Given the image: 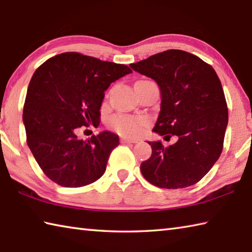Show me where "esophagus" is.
<instances>
[{
    "label": "esophagus",
    "mask_w": 252,
    "mask_h": 252,
    "mask_svg": "<svg viewBox=\"0 0 252 252\" xmlns=\"http://www.w3.org/2000/svg\"><path fill=\"white\" fill-rule=\"evenodd\" d=\"M121 142H122V143H138V140H133V139H129V138H122Z\"/></svg>",
    "instance_id": "obj_1"
}]
</instances>
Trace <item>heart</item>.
<instances>
[{"label":"heart","instance_id":"heart-1","mask_svg":"<svg viewBox=\"0 0 252 252\" xmlns=\"http://www.w3.org/2000/svg\"><path fill=\"white\" fill-rule=\"evenodd\" d=\"M149 125L150 120L146 117L117 116L110 121V126L114 131L129 138H138L142 135Z\"/></svg>","mask_w":252,"mask_h":252}]
</instances>
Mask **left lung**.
Instances as JSON below:
<instances>
[{
  "label": "left lung",
  "instance_id": "obj_1",
  "mask_svg": "<svg viewBox=\"0 0 252 252\" xmlns=\"http://www.w3.org/2000/svg\"><path fill=\"white\" fill-rule=\"evenodd\" d=\"M130 67L159 88L161 110L153 132L164 139H178L168 148L161 141H148L152 155L141 164L142 175L162 189L196 184L220 157L228 125L227 103L216 71L199 57L178 49Z\"/></svg>",
  "mask_w": 252,
  "mask_h": 252
}]
</instances>
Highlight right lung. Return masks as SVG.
<instances>
[{
    "label": "right lung",
    "mask_w": 252,
    "mask_h": 252,
    "mask_svg": "<svg viewBox=\"0 0 252 252\" xmlns=\"http://www.w3.org/2000/svg\"><path fill=\"white\" fill-rule=\"evenodd\" d=\"M132 70L78 53L49 58L34 72L23 110L27 145L46 176L63 187L91 184L103 175L119 136L102 131L77 138L82 126L100 123L104 91Z\"/></svg>",
    "instance_id": "1"
}]
</instances>
